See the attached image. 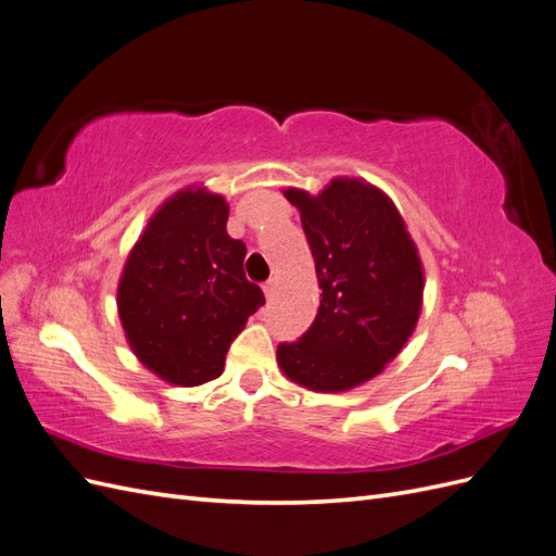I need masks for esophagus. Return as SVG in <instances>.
<instances>
[{
    "mask_svg": "<svg viewBox=\"0 0 556 556\" xmlns=\"http://www.w3.org/2000/svg\"><path fill=\"white\" fill-rule=\"evenodd\" d=\"M276 288H278V280L276 278H268L266 282H264V294L271 299L274 296V292H276Z\"/></svg>",
    "mask_w": 556,
    "mask_h": 556,
    "instance_id": "esophagus-1",
    "label": "esophagus"
}]
</instances>
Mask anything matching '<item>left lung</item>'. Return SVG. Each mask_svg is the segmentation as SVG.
<instances>
[{
    "label": "left lung",
    "mask_w": 556,
    "mask_h": 556,
    "mask_svg": "<svg viewBox=\"0 0 556 556\" xmlns=\"http://www.w3.org/2000/svg\"><path fill=\"white\" fill-rule=\"evenodd\" d=\"M301 213L319 290L313 325L278 345L282 374L313 392H343L378 376L422 311L425 274L399 211L374 185L336 178L317 197L285 190Z\"/></svg>",
    "instance_id": "obj_1"
}]
</instances>
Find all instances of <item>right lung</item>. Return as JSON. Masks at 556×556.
<instances>
[{
    "instance_id": "right-lung-1",
    "label": "right lung",
    "mask_w": 556,
    "mask_h": 556,
    "mask_svg": "<svg viewBox=\"0 0 556 556\" xmlns=\"http://www.w3.org/2000/svg\"><path fill=\"white\" fill-rule=\"evenodd\" d=\"M229 206L206 190H182L148 223L117 288L127 341L174 384H201L225 368L227 350L264 306L243 271L245 243L227 233Z\"/></svg>"
}]
</instances>
